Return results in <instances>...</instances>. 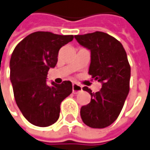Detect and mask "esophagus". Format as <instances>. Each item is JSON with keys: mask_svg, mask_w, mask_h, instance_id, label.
I'll return each instance as SVG.
<instances>
[{"mask_svg": "<svg viewBox=\"0 0 150 150\" xmlns=\"http://www.w3.org/2000/svg\"><path fill=\"white\" fill-rule=\"evenodd\" d=\"M83 90V88L82 86H80L79 84L76 83H72V92L74 93H79Z\"/></svg>", "mask_w": 150, "mask_h": 150, "instance_id": "esophagus-1", "label": "esophagus"}]
</instances>
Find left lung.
Wrapping results in <instances>:
<instances>
[{"label":"left lung","mask_w":150,"mask_h":150,"mask_svg":"<svg viewBox=\"0 0 150 150\" xmlns=\"http://www.w3.org/2000/svg\"><path fill=\"white\" fill-rule=\"evenodd\" d=\"M78 43L91 52L88 73L102 83V88L92 93L91 102L80 110L86 125L103 129L112 124L121 112L129 92L130 66L123 45L105 32H95L74 36Z\"/></svg>","instance_id":"8db88e82"}]
</instances>
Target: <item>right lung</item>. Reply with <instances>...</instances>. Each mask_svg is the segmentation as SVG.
Wrapping results in <instances>:
<instances>
[{
    "label": "right lung",
    "instance_id": "obj_1",
    "mask_svg": "<svg viewBox=\"0 0 150 150\" xmlns=\"http://www.w3.org/2000/svg\"><path fill=\"white\" fill-rule=\"evenodd\" d=\"M72 39V35L33 32L17 44L11 54L10 79L15 100L33 125L47 127L57 122L62 101L72 92L70 81L47 83V72L56 66L59 50Z\"/></svg>",
    "mask_w": 150,
    "mask_h": 150
}]
</instances>
